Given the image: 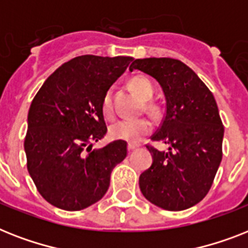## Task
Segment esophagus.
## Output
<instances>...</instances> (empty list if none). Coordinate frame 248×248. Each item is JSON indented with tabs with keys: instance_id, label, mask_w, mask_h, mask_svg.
Listing matches in <instances>:
<instances>
[{
	"instance_id": "1",
	"label": "esophagus",
	"mask_w": 248,
	"mask_h": 248,
	"mask_svg": "<svg viewBox=\"0 0 248 248\" xmlns=\"http://www.w3.org/2000/svg\"><path fill=\"white\" fill-rule=\"evenodd\" d=\"M137 147H138V144H132V143H129V144H128V151H129V152L134 151V150H136Z\"/></svg>"
}]
</instances>
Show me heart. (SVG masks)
I'll list each match as a JSON object with an SVG mask.
<instances>
[{
  "mask_svg": "<svg viewBox=\"0 0 248 248\" xmlns=\"http://www.w3.org/2000/svg\"><path fill=\"white\" fill-rule=\"evenodd\" d=\"M132 90L142 98V100H150L154 94V88L150 80L143 77H136L130 80ZM101 108L106 118H111L114 115L112 108V92L110 90L104 94ZM152 129V124L148 119L144 118H126L120 119L115 122L110 126V136L114 140H124L128 143H138L144 136H147Z\"/></svg>",
  "mask_w": 248,
  "mask_h": 248,
  "instance_id": "obj_1",
  "label": "heart"
}]
</instances>
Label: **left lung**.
<instances>
[{
  "label": "left lung",
  "instance_id": "8db88e82",
  "mask_svg": "<svg viewBox=\"0 0 248 248\" xmlns=\"http://www.w3.org/2000/svg\"><path fill=\"white\" fill-rule=\"evenodd\" d=\"M134 69L161 87L166 112L152 140L168 152L147 146L152 165L140 174L142 195L169 211L189 209L207 195L220 165L224 126L213 93L187 65L169 57L137 59Z\"/></svg>",
  "mask_w": 248,
  "mask_h": 248
}]
</instances>
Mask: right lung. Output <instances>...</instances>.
<instances>
[{
  "mask_svg": "<svg viewBox=\"0 0 248 248\" xmlns=\"http://www.w3.org/2000/svg\"><path fill=\"white\" fill-rule=\"evenodd\" d=\"M133 57L84 55L71 59L46 79L31 101L24 140L28 171L43 199L66 211L100 201L126 142L92 148L108 128L104 94Z\"/></svg>",
  "mask_w": 248,
  "mask_h": 248,
  "instance_id": "1",
  "label": "right lung"
}]
</instances>
